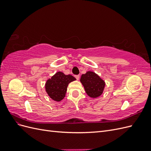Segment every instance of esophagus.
I'll list each match as a JSON object with an SVG mask.
<instances>
[{
    "label": "esophagus",
    "instance_id": "34e87169",
    "mask_svg": "<svg viewBox=\"0 0 151 151\" xmlns=\"http://www.w3.org/2000/svg\"><path fill=\"white\" fill-rule=\"evenodd\" d=\"M75 77H76L77 80H79L80 76H79V75H76V76H75Z\"/></svg>",
    "mask_w": 151,
    "mask_h": 151
}]
</instances>
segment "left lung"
<instances>
[{"label": "left lung", "instance_id": "1", "mask_svg": "<svg viewBox=\"0 0 151 151\" xmlns=\"http://www.w3.org/2000/svg\"><path fill=\"white\" fill-rule=\"evenodd\" d=\"M80 81L84 87L86 93L90 97L97 98L103 93L104 82L94 72H86V74L82 75Z\"/></svg>", "mask_w": 151, "mask_h": 151}]
</instances>
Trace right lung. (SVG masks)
<instances>
[{
	"mask_svg": "<svg viewBox=\"0 0 151 151\" xmlns=\"http://www.w3.org/2000/svg\"><path fill=\"white\" fill-rule=\"evenodd\" d=\"M76 80L71 75H65L63 72L56 73L45 84V89L49 96L57 101H60L65 97L68 83Z\"/></svg>",
	"mask_w": 151,
	"mask_h": 151,
	"instance_id": "obj_1",
	"label": "right lung"
}]
</instances>
